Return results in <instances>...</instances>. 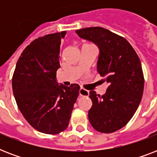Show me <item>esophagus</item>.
<instances>
[{
  "instance_id": "34e87169",
  "label": "esophagus",
  "mask_w": 157,
  "mask_h": 157,
  "mask_svg": "<svg viewBox=\"0 0 157 157\" xmlns=\"http://www.w3.org/2000/svg\"><path fill=\"white\" fill-rule=\"evenodd\" d=\"M79 94H80V96H83V97H88L89 91L85 90L84 88H81L79 90Z\"/></svg>"
}]
</instances>
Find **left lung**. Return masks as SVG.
Wrapping results in <instances>:
<instances>
[{"mask_svg": "<svg viewBox=\"0 0 157 157\" xmlns=\"http://www.w3.org/2000/svg\"><path fill=\"white\" fill-rule=\"evenodd\" d=\"M76 33L98 45V72L108 83L103 95L90 92L93 105L89 121L100 133L117 131L130 121L141 102L144 77L140 59L126 39L107 29L93 27Z\"/></svg>", "mask_w": 157, "mask_h": 157, "instance_id": "8db88e82", "label": "left lung"}]
</instances>
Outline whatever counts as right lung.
I'll use <instances>...</instances> for the list:
<instances>
[{
	"instance_id": "obj_1",
	"label": "right lung",
	"mask_w": 157,
	"mask_h": 157,
	"mask_svg": "<svg viewBox=\"0 0 157 157\" xmlns=\"http://www.w3.org/2000/svg\"><path fill=\"white\" fill-rule=\"evenodd\" d=\"M66 31L40 36L24 49L12 78L16 103L26 121L37 131L57 134L67 128L80 86H59L61 39Z\"/></svg>"
}]
</instances>
